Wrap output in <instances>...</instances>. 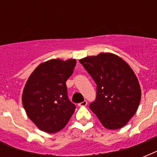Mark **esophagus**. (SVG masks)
Segmentation results:
<instances>
[{"label": "esophagus", "instance_id": "obj_1", "mask_svg": "<svg viewBox=\"0 0 157 157\" xmlns=\"http://www.w3.org/2000/svg\"><path fill=\"white\" fill-rule=\"evenodd\" d=\"M87 105V101L85 100L83 101V102H81V103H78V106H80V107H85V106H86Z\"/></svg>", "mask_w": 157, "mask_h": 157}]
</instances>
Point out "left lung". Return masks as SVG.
Segmentation results:
<instances>
[{"label": "left lung", "mask_w": 157, "mask_h": 157, "mask_svg": "<svg viewBox=\"0 0 157 157\" xmlns=\"http://www.w3.org/2000/svg\"><path fill=\"white\" fill-rule=\"evenodd\" d=\"M97 85V95L90 108L108 129L122 128L138 110L141 100L139 81L121 57L101 53L79 60Z\"/></svg>", "instance_id": "left-lung-1"}]
</instances>
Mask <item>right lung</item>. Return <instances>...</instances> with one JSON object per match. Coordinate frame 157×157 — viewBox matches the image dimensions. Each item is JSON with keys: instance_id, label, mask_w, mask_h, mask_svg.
Listing matches in <instances>:
<instances>
[{"instance_id": "1", "label": "right lung", "mask_w": 157, "mask_h": 157, "mask_svg": "<svg viewBox=\"0 0 157 157\" xmlns=\"http://www.w3.org/2000/svg\"><path fill=\"white\" fill-rule=\"evenodd\" d=\"M76 59H50L31 74L23 89L22 102L29 119L38 129L56 133L66 126L76 106L67 97L66 81L73 73Z\"/></svg>"}]
</instances>
